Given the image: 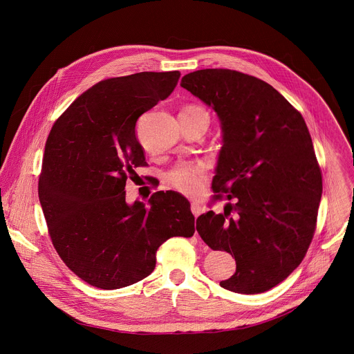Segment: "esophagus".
<instances>
[{
    "instance_id": "obj_1",
    "label": "esophagus",
    "mask_w": 354,
    "mask_h": 354,
    "mask_svg": "<svg viewBox=\"0 0 354 354\" xmlns=\"http://www.w3.org/2000/svg\"><path fill=\"white\" fill-rule=\"evenodd\" d=\"M190 210H192V213H193L196 217H197V216H200L201 213L205 212V209L201 207L198 203H194V201H193V203L190 205Z\"/></svg>"
}]
</instances>
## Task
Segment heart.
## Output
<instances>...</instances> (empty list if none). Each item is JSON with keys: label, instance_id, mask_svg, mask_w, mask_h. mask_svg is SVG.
Here are the masks:
<instances>
[{"label": "heart", "instance_id": "heart-1", "mask_svg": "<svg viewBox=\"0 0 354 354\" xmlns=\"http://www.w3.org/2000/svg\"><path fill=\"white\" fill-rule=\"evenodd\" d=\"M192 111H201L198 106H189L183 112H192ZM207 179V171L206 167L201 164H179L174 169H171L167 174V182L176 189L178 192L186 194V196H197L205 189Z\"/></svg>", "mask_w": 354, "mask_h": 354}]
</instances>
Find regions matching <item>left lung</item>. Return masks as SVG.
I'll list each match as a JSON object with an SVG mask.
<instances>
[{
  "label": "left lung",
  "mask_w": 354,
  "mask_h": 354,
  "mask_svg": "<svg viewBox=\"0 0 354 354\" xmlns=\"http://www.w3.org/2000/svg\"><path fill=\"white\" fill-rule=\"evenodd\" d=\"M180 86L221 122L213 192L232 200L224 213L201 214L196 230L213 250L235 258L223 288L268 291L304 259L317 227L322 175L308 127L272 85L239 71L197 70Z\"/></svg>",
  "instance_id": "1"
}]
</instances>
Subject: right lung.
<instances>
[{
    "mask_svg": "<svg viewBox=\"0 0 354 354\" xmlns=\"http://www.w3.org/2000/svg\"><path fill=\"white\" fill-rule=\"evenodd\" d=\"M179 71L104 80L78 96L46 141L39 200L63 262L88 284L116 290L153 273L157 249L194 234L190 203L156 192L126 203V180L145 165L137 119L167 99Z\"/></svg>",
    "mask_w": 354,
    "mask_h": 354,
    "instance_id": "1",
    "label": "right lung"
}]
</instances>
